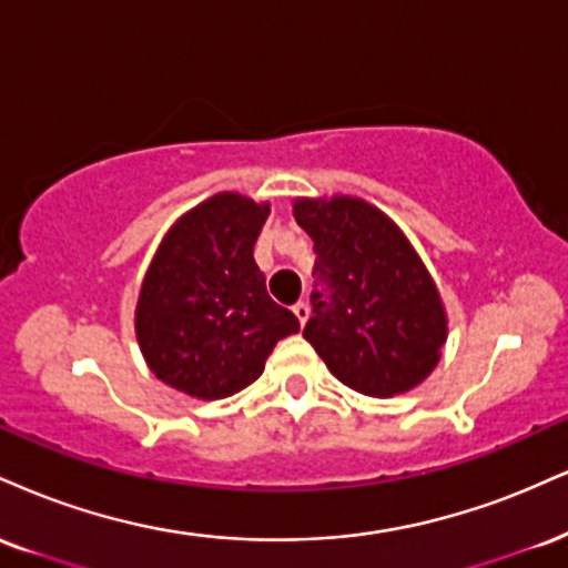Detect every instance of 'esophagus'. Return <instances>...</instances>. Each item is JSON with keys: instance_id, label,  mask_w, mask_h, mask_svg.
<instances>
[{"instance_id": "1", "label": "esophagus", "mask_w": 568, "mask_h": 568, "mask_svg": "<svg viewBox=\"0 0 568 568\" xmlns=\"http://www.w3.org/2000/svg\"><path fill=\"white\" fill-rule=\"evenodd\" d=\"M293 314L298 317V323L306 325V320H310V306H306V302H296L293 304Z\"/></svg>"}]
</instances>
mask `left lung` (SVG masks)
<instances>
[{"mask_svg":"<svg viewBox=\"0 0 568 568\" xmlns=\"http://www.w3.org/2000/svg\"><path fill=\"white\" fill-rule=\"evenodd\" d=\"M293 216L317 254L304 338L327 371L367 396L426 381L447 341V314L405 232L352 195L298 197Z\"/></svg>","mask_w":568,"mask_h":568,"instance_id":"1","label":"left lung"}]
</instances>
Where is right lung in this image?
Instances as JSON below:
<instances>
[{
	"label": "right lung",
	"instance_id": "obj_1",
	"mask_svg": "<svg viewBox=\"0 0 568 568\" xmlns=\"http://www.w3.org/2000/svg\"><path fill=\"white\" fill-rule=\"evenodd\" d=\"M270 203L219 193L166 232L134 312L142 357L155 378L195 399H224L254 384L296 314L266 293L254 245Z\"/></svg>",
	"mask_w": 568,
	"mask_h": 568
}]
</instances>
